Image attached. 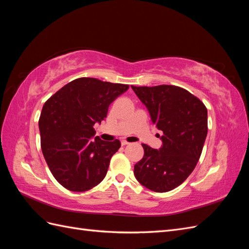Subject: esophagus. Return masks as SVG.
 Masks as SVG:
<instances>
[{"label":"esophagus","mask_w":249,"mask_h":249,"mask_svg":"<svg viewBox=\"0 0 249 249\" xmlns=\"http://www.w3.org/2000/svg\"><path fill=\"white\" fill-rule=\"evenodd\" d=\"M127 144H130V143L126 140H122V145H127Z\"/></svg>","instance_id":"1"}]
</instances>
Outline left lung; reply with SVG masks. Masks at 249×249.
Listing matches in <instances>:
<instances>
[{"instance_id": "8db88e82", "label": "left lung", "mask_w": 249, "mask_h": 249, "mask_svg": "<svg viewBox=\"0 0 249 249\" xmlns=\"http://www.w3.org/2000/svg\"><path fill=\"white\" fill-rule=\"evenodd\" d=\"M150 119L163 132L159 149L142 144L144 156L135 164L138 182L155 192H167L191 175L208 134V111L186 89L172 85L132 86Z\"/></svg>"}]
</instances>
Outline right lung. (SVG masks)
Returning a JSON list of instances; mask_svg holds the SVG:
<instances>
[{
    "label": "right lung",
    "instance_id": "right-lung-1",
    "mask_svg": "<svg viewBox=\"0 0 249 249\" xmlns=\"http://www.w3.org/2000/svg\"><path fill=\"white\" fill-rule=\"evenodd\" d=\"M127 89L129 85L80 78L43 105L38 123L41 150L52 175L66 189L84 192L106 177L120 142L95 136L93 125L107 117L110 104Z\"/></svg>",
    "mask_w": 249,
    "mask_h": 249
}]
</instances>
